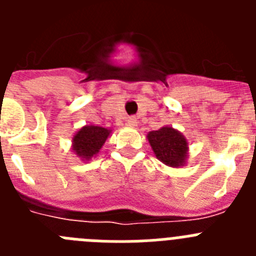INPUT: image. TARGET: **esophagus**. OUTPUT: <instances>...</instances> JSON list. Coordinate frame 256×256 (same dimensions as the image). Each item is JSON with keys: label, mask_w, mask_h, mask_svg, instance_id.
Returning <instances> with one entry per match:
<instances>
[{"label": "esophagus", "mask_w": 256, "mask_h": 256, "mask_svg": "<svg viewBox=\"0 0 256 256\" xmlns=\"http://www.w3.org/2000/svg\"><path fill=\"white\" fill-rule=\"evenodd\" d=\"M137 123H138V122H137V118L136 116H130L126 119V126H132V128H136V126H137Z\"/></svg>", "instance_id": "obj_1"}]
</instances>
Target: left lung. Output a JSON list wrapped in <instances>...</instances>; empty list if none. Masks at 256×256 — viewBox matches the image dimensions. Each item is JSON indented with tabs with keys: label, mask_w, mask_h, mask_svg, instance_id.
Masks as SVG:
<instances>
[{
	"label": "left lung",
	"mask_w": 256,
	"mask_h": 256,
	"mask_svg": "<svg viewBox=\"0 0 256 256\" xmlns=\"http://www.w3.org/2000/svg\"><path fill=\"white\" fill-rule=\"evenodd\" d=\"M148 141L154 154L162 164L170 168L184 166L188 159V141L170 126L148 133Z\"/></svg>",
	"instance_id": "8db88e82"
}]
</instances>
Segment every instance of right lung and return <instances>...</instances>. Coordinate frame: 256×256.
Listing matches in <instances>:
<instances>
[{
	"instance_id": "obj_1",
	"label": "right lung",
	"mask_w": 256,
	"mask_h": 256,
	"mask_svg": "<svg viewBox=\"0 0 256 256\" xmlns=\"http://www.w3.org/2000/svg\"><path fill=\"white\" fill-rule=\"evenodd\" d=\"M112 132V130L94 124L82 126L74 133L72 140V151L82 162H90L100 152Z\"/></svg>"
}]
</instances>
